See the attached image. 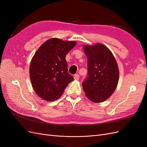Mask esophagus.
Returning <instances> with one entry per match:
<instances>
[{
	"mask_svg": "<svg viewBox=\"0 0 147 147\" xmlns=\"http://www.w3.org/2000/svg\"><path fill=\"white\" fill-rule=\"evenodd\" d=\"M80 78V76L78 74H75L74 75V80H79Z\"/></svg>",
	"mask_w": 147,
	"mask_h": 147,
	"instance_id": "esophagus-1",
	"label": "esophagus"
}]
</instances>
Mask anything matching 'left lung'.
Listing matches in <instances>:
<instances>
[{
  "label": "left lung",
  "mask_w": 147,
  "mask_h": 147,
  "mask_svg": "<svg viewBox=\"0 0 147 147\" xmlns=\"http://www.w3.org/2000/svg\"><path fill=\"white\" fill-rule=\"evenodd\" d=\"M88 59V76L82 83L88 98L94 102L107 99L116 89L119 70L116 59L108 48L101 43L84 45Z\"/></svg>",
  "instance_id": "obj_1"
}]
</instances>
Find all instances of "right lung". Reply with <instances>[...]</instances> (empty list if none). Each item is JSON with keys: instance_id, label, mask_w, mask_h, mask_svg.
Here are the masks:
<instances>
[{"instance_id": "1", "label": "right lung", "mask_w": 147, "mask_h": 147, "mask_svg": "<svg viewBox=\"0 0 147 147\" xmlns=\"http://www.w3.org/2000/svg\"><path fill=\"white\" fill-rule=\"evenodd\" d=\"M76 43L53 38L35 53L30 64V78L35 92L43 99L54 101L59 98L74 80L68 72L65 56Z\"/></svg>"}]
</instances>
